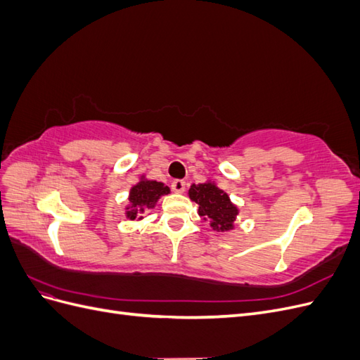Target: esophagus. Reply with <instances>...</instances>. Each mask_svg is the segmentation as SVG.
I'll return each mask as SVG.
<instances>
[{"instance_id": "esophagus-1", "label": "esophagus", "mask_w": 360, "mask_h": 360, "mask_svg": "<svg viewBox=\"0 0 360 360\" xmlns=\"http://www.w3.org/2000/svg\"><path fill=\"white\" fill-rule=\"evenodd\" d=\"M171 189L176 192V193H183L184 189H186V181L183 180H174L171 183Z\"/></svg>"}]
</instances>
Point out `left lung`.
<instances>
[{
    "instance_id": "left-lung-1",
    "label": "left lung",
    "mask_w": 360,
    "mask_h": 360,
    "mask_svg": "<svg viewBox=\"0 0 360 360\" xmlns=\"http://www.w3.org/2000/svg\"><path fill=\"white\" fill-rule=\"evenodd\" d=\"M189 197L200 205L198 213L205 221H210L213 230H233V222L237 216V207L231 204L230 197L213 183L192 184Z\"/></svg>"
}]
</instances>
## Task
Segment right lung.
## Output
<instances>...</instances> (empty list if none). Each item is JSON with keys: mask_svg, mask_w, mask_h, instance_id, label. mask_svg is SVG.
<instances>
[{"mask_svg": "<svg viewBox=\"0 0 360 360\" xmlns=\"http://www.w3.org/2000/svg\"><path fill=\"white\" fill-rule=\"evenodd\" d=\"M169 193V188L163 183L155 180H141L138 184L130 189L129 201L130 205L127 207V217L135 219L141 213H144L150 209H153L156 201L162 195Z\"/></svg>", "mask_w": 360, "mask_h": 360, "instance_id": "right-lung-1", "label": "right lung"}]
</instances>
